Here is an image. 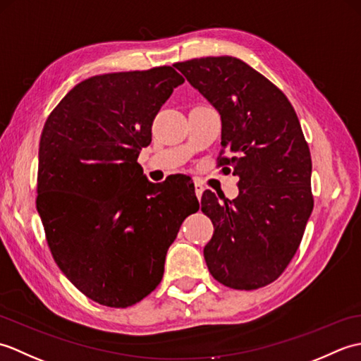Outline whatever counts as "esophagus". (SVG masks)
<instances>
[{
  "instance_id": "34e87169",
  "label": "esophagus",
  "mask_w": 361,
  "mask_h": 361,
  "mask_svg": "<svg viewBox=\"0 0 361 361\" xmlns=\"http://www.w3.org/2000/svg\"><path fill=\"white\" fill-rule=\"evenodd\" d=\"M194 188H195V195H197L198 200H200L202 195H203V190H204L203 183H200V181H195V183H194Z\"/></svg>"
}]
</instances>
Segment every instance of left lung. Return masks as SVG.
Masks as SVG:
<instances>
[{"instance_id": "obj_1", "label": "left lung", "mask_w": 361, "mask_h": 361, "mask_svg": "<svg viewBox=\"0 0 361 361\" xmlns=\"http://www.w3.org/2000/svg\"><path fill=\"white\" fill-rule=\"evenodd\" d=\"M173 66L219 111L225 153L219 163L239 176L234 200L203 192L202 211L214 225L206 265L226 287L268 286L293 259L313 209L312 158L301 124L286 94L240 59Z\"/></svg>"}]
</instances>
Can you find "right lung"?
Returning <instances> with one entry per match:
<instances>
[{"label": "right lung", "mask_w": 361, "mask_h": 361, "mask_svg": "<svg viewBox=\"0 0 361 361\" xmlns=\"http://www.w3.org/2000/svg\"><path fill=\"white\" fill-rule=\"evenodd\" d=\"M183 82L172 66L93 75L44 122L37 211L46 240L66 278L106 307H128L158 287L183 220L200 208L194 185L150 183L137 163Z\"/></svg>", "instance_id": "obj_1"}]
</instances>
